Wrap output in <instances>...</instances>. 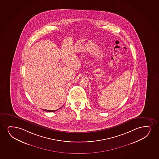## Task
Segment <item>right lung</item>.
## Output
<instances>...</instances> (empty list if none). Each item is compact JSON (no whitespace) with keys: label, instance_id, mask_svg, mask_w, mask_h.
<instances>
[{"label":"right lung","instance_id":"obj_1","mask_svg":"<svg viewBox=\"0 0 159 159\" xmlns=\"http://www.w3.org/2000/svg\"><path fill=\"white\" fill-rule=\"evenodd\" d=\"M61 107H60V109L61 108ZM58 110V109H57V110H43L45 111H47V112H55V111Z\"/></svg>","mask_w":159,"mask_h":159}]
</instances>
